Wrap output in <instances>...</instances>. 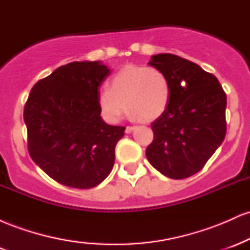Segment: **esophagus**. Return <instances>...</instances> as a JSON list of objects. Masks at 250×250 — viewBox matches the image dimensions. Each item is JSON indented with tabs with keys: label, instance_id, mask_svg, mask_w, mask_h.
<instances>
[{
	"label": "esophagus",
	"instance_id": "obj_1",
	"mask_svg": "<svg viewBox=\"0 0 250 250\" xmlns=\"http://www.w3.org/2000/svg\"><path fill=\"white\" fill-rule=\"evenodd\" d=\"M135 128H136L135 125H127V127H125V133H127V134L131 133V131H133Z\"/></svg>",
	"mask_w": 250,
	"mask_h": 250
}]
</instances>
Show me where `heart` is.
<instances>
[{"mask_svg":"<svg viewBox=\"0 0 250 250\" xmlns=\"http://www.w3.org/2000/svg\"><path fill=\"white\" fill-rule=\"evenodd\" d=\"M170 97V81L161 69L128 65L111 77L109 89L100 90L97 102L109 122L120 121L127 105L131 116L151 121L167 110Z\"/></svg>","mask_w":250,"mask_h":250,"instance_id":"b5f03b06","label":"heart"}]
</instances>
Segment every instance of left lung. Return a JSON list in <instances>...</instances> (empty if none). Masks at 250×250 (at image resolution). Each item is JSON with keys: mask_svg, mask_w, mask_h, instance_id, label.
Segmentation results:
<instances>
[{"mask_svg": "<svg viewBox=\"0 0 250 250\" xmlns=\"http://www.w3.org/2000/svg\"><path fill=\"white\" fill-rule=\"evenodd\" d=\"M171 85L167 110L151 123L146 156L160 173L180 180L196 174L223 142L227 96L219 80L196 63L173 54L151 56Z\"/></svg>", "mask_w": 250, "mask_h": 250, "instance_id": "obj_1", "label": "left lung"}]
</instances>
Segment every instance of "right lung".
<instances>
[{
	"instance_id": "1",
	"label": "right lung",
	"mask_w": 250,
	"mask_h": 250,
	"mask_svg": "<svg viewBox=\"0 0 250 250\" xmlns=\"http://www.w3.org/2000/svg\"><path fill=\"white\" fill-rule=\"evenodd\" d=\"M110 70L101 62H71L34 84L24 105L28 151L63 186L96 187L111 171L125 127L102 120L97 97Z\"/></svg>"
}]
</instances>
